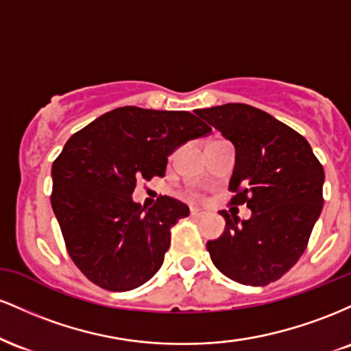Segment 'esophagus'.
I'll list each match as a JSON object with an SVG mask.
<instances>
[{"mask_svg":"<svg viewBox=\"0 0 351 351\" xmlns=\"http://www.w3.org/2000/svg\"><path fill=\"white\" fill-rule=\"evenodd\" d=\"M189 215H191L193 217H203L204 215H206V211L201 208H189Z\"/></svg>","mask_w":351,"mask_h":351,"instance_id":"esophagus-1","label":"esophagus"}]
</instances>
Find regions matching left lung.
<instances>
[{"mask_svg": "<svg viewBox=\"0 0 351 351\" xmlns=\"http://www.w3.org/2000/svg\"><path fill=\"white\" fill-rule=\"evenodd\" d=\"M196 115L234 145L229 204L252 211L243 223L219 213L226 229L206 244L213 264L244 285L276 282L307 247L324 206V167L304 136L261 108L224 104Z\"/></svg>", "mask_w": 351, "mask_h": 351, "instance_id": "obj_1", "label": "left lung"}]
</instances>
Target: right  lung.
Here are the masks:
<instances>
[{"label": "right lung", "mask_w": 351, "mask_h": 351, "mask_svg": "<svg viewBox=\"0 0 351 351\" xmlns=\"http://www.w3.org/2000/svg\"><path fill=\"white\" fill-rule=\"evenodd\" d=\"M211 127L189 112L119 107L64 145L52 163L51 204L71 259L88 280L125 292L150 280L170 247V229L189 215L162 196L145 209L138 181L165 176L168 155Z\"/></svg>", "instance_id": "add662e5"}]
</instances>
